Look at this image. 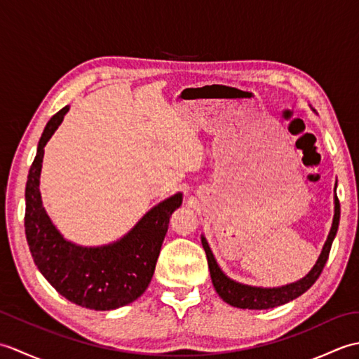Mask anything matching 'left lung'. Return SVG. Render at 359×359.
<instances>
[{"label": "left lung", "instance_id": "obj_1", "mask_svg": "<svg viewBox=\"0 0 359 359\" xmlns=\"http://www.w3.org/2000/svg\"><path fill=\"white\" fill-rule=\"evenodd\" d=\"M339 215H341L339 199H338V196H334L333 225H332L329 238H327V241H325L323 253H321V256H319L316 265L311 269V271L307 274L306 278H302L301 280L294 282V284L279 287V288H257V287L242 285V284H238V282L231 280L230 278H226L222 273V270L219 269L216 259H215V256H212L211 250H210L208 242L205 241V238L202 236V245H203L205 253H207L211 280H212V285H215V288H216L217 294L222 297L226 304H230V306H233V307L248 309V310H266V309L282 306V304H287L290 301L296 299V297L301 296L302 293H306L307 290L315 284L316 279L321 276L324 265L327 262V259H329L332 243H333L334 236H337V231H338Z\"/></svg>", "mask_w": 359, "mask_h": 359}]
</instances>
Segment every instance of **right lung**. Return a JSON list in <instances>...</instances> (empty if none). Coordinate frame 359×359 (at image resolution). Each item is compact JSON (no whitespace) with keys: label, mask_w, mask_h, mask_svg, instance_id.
<instances>
[{"label":"right lung","mask_w":359,"mask_h":359,"mask_svg":"<svg viewBox=\"0 0 359 359\" xmlns=\"http://www.w3.org/2000/svg\"><path fill=\"white\" fill-rule=\"evenodd\" d=\"M65 106L46 125L26 184V239L34 262L49 284L77 306L114 310L135 301L148 288L172 212L182 194L152 208L123 239L100 248H81L66 242L46 215L40 196L44 147L62 123Z\"/></svg>","instance_id":"1"}]
</instances>
